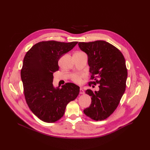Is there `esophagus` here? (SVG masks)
I'll list each match as a JSON object with an SVG mask.
<instances>
[{
	"label": "esophagus",
	"mask_w": 150,
	"mask_h": 150,
	"mask_svg": "<svg viewBox=\"0 0 150 150\" xmlns=\"http://www.w3.org/2000/svg\"><path fill=\"white\" fill-rule=\"evenodd\" d=\"M79 93L81 94H85V92H84V91L83 90V89L82 88H80V89H79Z\"/></svg>",
	"instance_id": "obj_1"
}]
</instances>
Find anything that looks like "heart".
Listing matches in <instances>:
<instances>
[{"mask_svg": "<svg viewBox=\"0 0 150 150\" xmlns=\"http://www.w3.org/2000/svg\"><path fill=\"white\" fill-rule=\"evenodd\" d=\"M82 75H78V74H75L72 76L71 79L73 82H74L76 83H81L82 82Z\"/></svg>", "mask_w": 150, "mask_h": 150, "instance_id": "1", "label": "heart"}]
</instances>
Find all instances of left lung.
<instances>
[{
    "label": "left lung",
    "mask_w": 150,
    "mask_h": 150,
    "mask_svg": "<svg viewBox=\"0 0 150 150\" xmlns=\"http://www.w3.org/2000/svg\"><path fill=\"white\" fill-rule=\"evenodd\" d=\"M78 46L88 55L90 79L94 80L89 85L98 84L99 87L98 91H85L91 97V104L83 113L93 120H104L116 109L125 91L127 72L125 57L118 49L105 41L79 42Z\"/></svg>",
    "instance_id": "left-lung-1"
}]
</instances>
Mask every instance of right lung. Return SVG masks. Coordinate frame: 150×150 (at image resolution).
Returning a JSON list of instances; mask_svg holds the SVG:
<instances>
[{"label":"right lung","instance_id":"obj_1","mask_svg":"<svg viewBox=\"0 0 150 150\" xmlns=\"http://www.w3.org/2000/svg\"><path fill=\"white\" fill-rule=\"evenodd\" d=\"M77 43L41 41L25 55L21 71L25 98L31 112L42 121L53 123L59 120L67 104L79 93V87L73 83H67L60 88L53 85V73L59 68V59Z\"/></svg>","mask_w":150,"mask_h":150}]
</instances>
